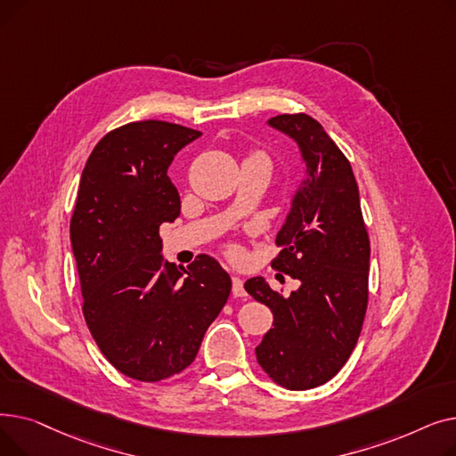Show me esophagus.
Returning a JSON list of instances; mask_svg holds the SVG:
<instances>
[{
  "label": "esophagus",
  "mask_w": 456,
  "mask_h": 456,
  "mask_svg": "<svg viewBox=\"0 0 456 456\" xmlns=\"http://www.w3.org/2000/svg\"><path fill=\"white\" fill-rule=\"evenodd\" d=\"M232 296L234 297H246V290H244V282L240 277H232Z\"/></svg>",
  "instance_id": "esophagus-1"
}]
</instances>
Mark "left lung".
Listing matches in <instances>:
<instances>
[{"instance_id":"left-lung-1","label":"left lung","mask_w":456,"mask_h":456,"mask_svg":"<svg viewBox=\"0 0 456 456\" xmlns=\"http://www.w3.org/2000/svg\"><path fill=\"white\" fill-rule=\"evenodd\" d=\"M268 124L297 142L306 164L272 262L299 289L282 296L262 277L244 289L273 313V327L255 349L260 368L282 388L308 390L342 370L361 337L370 238L351 164L322 124L303 112L279 114Z\"/></svg>"}]
</instances>
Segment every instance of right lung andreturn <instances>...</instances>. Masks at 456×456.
<instances>
[{
	"instance_id": "1",
	"label": "right lung",
	"mask_w": 456,
	"mask_h": 456,
	"mask_svg": "<svg viewBox=\"0 0 456 456\" xmlns=\"http://www.w3.org/2000/svg\"><path fill=\"white\" fill-rule=\"evenodd\" d=\"M201 133L160 119L131 122L92 150L69 222L83 316L107 361L131 379L181 373L231 294L208 255L184 270L162 262L159 227L181 214L167 177L174 157Z\"/></svg>"
}]
</instances>
